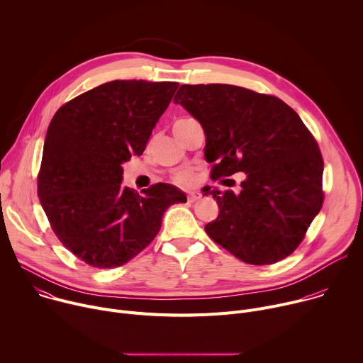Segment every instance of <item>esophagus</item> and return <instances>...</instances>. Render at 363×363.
<instances>
[{
	"label": "esophagus",
	"mask_w": 363,
	"mask_h": 363,
	"mask_svg": "<svg viewBox=\"0 0 363 363\" xmlns=\"http://www.w3.org/2000/svg\"><path fill=\"white\" fill-rule=\"evenodd\" d=\"M186 198H188V202H195L201 198V194L199 192H189Z\"/></svg>",
	"instance_id": "obj_1"
}]
</instances>
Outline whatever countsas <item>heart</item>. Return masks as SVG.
Returning <instances> with one entry per match:
<instances>
[{
    "label": "heart",
    "instance_id": "1",
    "mask_svg": "<svg viewBox=\"0 0 363 363\" xmlns=\"http://www.w3.org/2000/svg\"><path fill=\"white\" fill-rule=\"evenodd\" d=\"M184 121H186V119H181V121H178L177 123L184 122ZM174 179H175V182H177V184L188 185V184H191V181H192V174H191L189 171H185V169H184V171H178V172L175 174Z\"/></svg>",
    "mask_w": 363,
    "mask_h": 363
}]
</instances>
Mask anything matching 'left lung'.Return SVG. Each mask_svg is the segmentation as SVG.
Returning a JSON list of instances; mask_svg holds the SVG:
<instances>
[{
  "label": "left lung",
  "mask_w": 363,
  "mask_h": 363,
  "mask_svg": "<svg viewBox=\"0 0 363 363\" xmlns=\"http://www.w3.org/2000/svg\"><path fill=\"white\" fill-rule=\"evenodd\" d=\"M174 101L203 129L211 178L245 174L238 192L203 188L220 208L206 234L248 264L290 255L323 203L322 153L298 115L276 96L231 84H182Z\"/></svg>",
  "instance_id": "left-lung-1"
}]
</instances>
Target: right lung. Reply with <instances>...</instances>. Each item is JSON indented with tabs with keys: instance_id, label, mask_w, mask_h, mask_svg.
Segmentation results:
<instances>
[{
	"instance_id": "1",
	"label": "right lung",
	"mask_w": 363,
	"mask_h": 363,
	"mask_svg": "<svg viewBox=\"0 0 363 363\" xmlns=\"http://www.w3.org/2000/svg\"><path fill=\"white\" fill-rule=\"evenodd\" d=\"M178 86L108 82L67 101L48 125L38 198L62 244L91 267L132 260L157 237L168 206L186 202L171 184L143 195L122 186V164L143 153Z\"/></svg>"
}]
</instances>
